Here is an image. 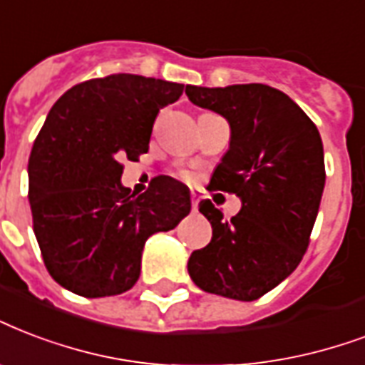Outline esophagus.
I'll use <instances>...</instances> for the list:
<instances>
[{
	"instance_id": "esophagus-1",
	"label": "esophagus",
	"mask_w": 365,
	"mask_h": 365,
	"mask_svg": "<svg viewBox=\"0 0 365 365\" xmlns=\"http://www.w3.org/2000/svg\"><path fill=\"white\" fill-rule=\"evenodd\" d=\"M199 199H201L199 191H191V208H193V212L197 210V207H199Z\"/></svg>"
}]
</instances>
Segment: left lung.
<instances>
[{
    "label": "left lung",
    "mask_w": 365,
    "mask_h": 365,
    "mask_svg": "<svg viewBox=\"0 0 365 365\" xmlns=\"http://www.w3.org/2000/svg\"><path fill=\"white\" fill-rule=\"evenodd\" d=\"M185 93L230 124V149L208 187L241 199L232 220L208 199L199 202L212 239L191 252L187 272L207 293L257 300L287 279L308 249L325 185L322 138L291 97L264 83L187 86Z\"/></svg>",
    "instance_id": "8db88e82"
}]
</instances>
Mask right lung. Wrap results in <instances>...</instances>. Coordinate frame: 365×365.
<instances>
[{"mask_svg":"<svg viewBox=\"0 0 365 365\" xmlns=\"http://www.w3.org/2000/svg\"><path fill=\"white\" fill-rule=\"evenodd\" d=\"M187 86L113 74L71 88L47 115L28 160V201L47 272L88 299L133 287L145 241L191 210L185 183L151 180L135 195L120 182V158L149 151L158 110Z\"/></svg>","mask_w":365,"mask_h":365,"instance_id":"1","label":"right lung"}]
</instances>
